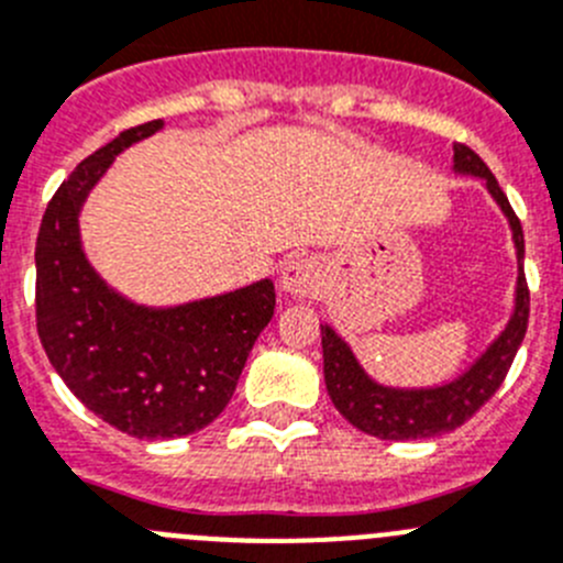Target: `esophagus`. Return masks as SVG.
Listing matches in <instances>:
<instances>
[{
	"label": "esophagus",
	"mask_w": 563,
	"mask_h": 563,
	"mask_svg": "<svg viewBox=\"0 0 563 563\" xmlns=\"http://www.w3.org/2000/svg\"><path fill=\"white\" fill-rule=\"evenodd\" d=\"M324 275H322V266L313 261V257H294L283 266V275H280V288L286 294L297 299H308V297H317L319 288H322Z\"/></svg>",
	"instance_id": "1"
}]
</instances>
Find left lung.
I'll use <instances>...</instances> for the list:
<instances>
[{"instance_id":"1","label":"left lung","mask_w":563,"mask_h":563,"mask_svg":"<svg viewBox=\"0 0 563 563\" xmlns=\"http://www.w3.org/2000/svg\"><path fill=\"white\" fill-rule=\"evenodd\" d=\"M453 172L466 177H481L486 191L503 210L511 228L514 250H517V288H514V311L506 328L500 330L492 344L481 353V358L461 372L455 380L441 386L424 388H397L377 383L369 372L355 358L353 346L346 344L330 324L322 328V355H324V386L330 400L339 408L341 417L353 428L377 435L386 441L408 439H433V435L450 433L461 428L472 413L492 400V394L506 380L514 364L519 344L528 330L530 294L525 283V235L517 213L508 205L500 183L488 172L486 163L464 144L453 146Z\"/></svg>"}]
</instances>
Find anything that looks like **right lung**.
<instances>
[{
  "label": "right lung",
  "instance_id": "obj_1",
  "mask_svg": "<svg viewBox=\"0 0 563 563\" xmlns=\"http://www.w3.org/2000/svg\"><path fill=\"white\" fill-rule=\"evenodd\" d=\"M161 119L93 152L46 205L35 244V319L46 358L77 400L135 439H180L230 402L252 344L275 317L269 277L180 306H144L115 291L82 250L88 194Z\"/></svg>",
  "mask_w": 563,
  "mask_h": 563
}]
</instances>
